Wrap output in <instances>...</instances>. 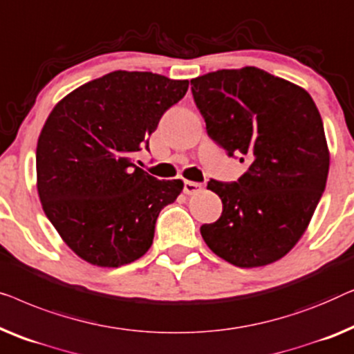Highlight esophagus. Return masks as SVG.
I'll return each mask as SVG.
<instances>
[{"label":"esophagus","mask_w":354,"mask_h":354,"mask_svg":"<svg viewBox=\"0 0 354 354\" xmlns=\"http://www.w3.org/2000/svg\"><path fill=\"white\" fill-rule=\"evenodd\" d=\"M202 189L201 183H194V181H184V192L186 194H197Z\"/></svg>","instance_id":"34e87169"}]
</instances>
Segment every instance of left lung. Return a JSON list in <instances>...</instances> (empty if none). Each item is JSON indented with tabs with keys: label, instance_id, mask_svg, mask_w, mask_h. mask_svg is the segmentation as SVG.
Returning <instances> with one entry per match:
<instances>
[{
	"label": "left lung",
	"instance_id": "obj_1",
	"mask_svg": "<svg viewBox=\"0 0 354 354\" xmlns=\"http://www.w3.org/2000/svg\"><path fill=\"white\" fill-rule=\"evenodd\" d=\"M191 91L208 136L248 165L237 181H208L223 213L202 225L203 241L234 266L274 263L300 241L326 189L319 111L305 89L257 67L192 78Z\"/></svg>",
	"mask_w": 354,
	"mask_h": 354
}]
</instances>
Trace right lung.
I'll return each mask as SVG.
<instances>
[{
  "label": "right lung",
  "instance_id": "add662e5",
  "mask_svg": "<svg viewBox=\"0 0 354 354\" xmlns=\"http://www.w3.org/2000/svg\"><path fill=\"white\" fill-rule=\"evenodd\" d=\"M187 80L152 72H111L67 94L37 146L38 196L48 220L84 261L118 268L152 245L158 213L183 191L181 179L153 178L134 165Z\"/></svg>",
  "mask_w": 354,
  "mask_h": 354
}]
</instances>
